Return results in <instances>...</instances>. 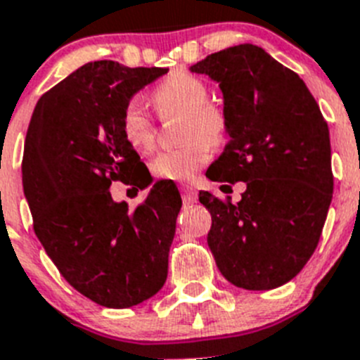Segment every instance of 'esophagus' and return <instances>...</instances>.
Here are the masks:
<instances>
[{
  "instance_id": "34e87169",
  "label": "esophagus",
  "mask_w": 360,
  "mask_h": 360,
  "mask_svg": "<svg viewBox=\"0 0 360 360\" xmlns=\"http://www.w3.org/2000/svg\"><path fill=\"white\" fill-rule=\"evenodd\" d=\"M180 193H182V200L186 203H195L196 198H198V193H196L195 187L187 186V184L180 186Z\"/></svg>"
}]
</instances>
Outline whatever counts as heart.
Instances as JSON below:
<instances>
[{
    "instance_id": "obj_1",
    "label": "heart",
    "mask_w": 360,
    "mask_h": 360,
    "mask_svg": "<svg viewBox=\"0 0 360 360\" xmlns=\"http://www.w3.org/2000/svg\"><path fill=\"white\" fill-rule=\"evenodd\" d=\"M153 104L160 117L182 115L180 148L165 149L151 160V173L162 180L186 182L195 176L211 158V146L227 141L229 120L225 111L209 103L207 84L196 75L176 70L153 90ZM120 131L133 149L151 151L157 126L141 98H129L120 113Z\"/></svg>"
}]
</instances>
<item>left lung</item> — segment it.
Masks as SVG:
<instances>
[{
    "instance_id": "left-lung-1",
    "label": "left lung",
    "mask_w": 360,
    "mask_h": 360,
    "mask_svg": "<svg viewBox=\"0 0 360 360\" xmlns=\"http://www.w3.org/2000/svg\"><path fill=\"white\" fill-rule=\"evenodd\" d=\"M219 84L231 141L207 169L212 182H245L238 203L202 191L207 243L219 272L245 290L278 288L319 243L333 193L328 124L297 73L256 44L191 66Z\"/></svg>"
}]
</instances>
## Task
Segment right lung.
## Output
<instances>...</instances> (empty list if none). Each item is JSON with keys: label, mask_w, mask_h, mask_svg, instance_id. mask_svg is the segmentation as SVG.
<instances>
[{"label": "right lung", "mask_w": 360, "mask_h": 360, "mask_svg": "<svg viewBox=\"0 0 360 360\" xmlns=\"http://www.w3.org/2000/svg\"><path fill=\"white\" fill-rule=\"evenodd\" d=\"M164 73L86 63L37 101L28 124L21 171L34 232L63 278L101 307H135L167 278L182 207L176 186L157 182L135 211L110 193L115 180L139 189L151 182L120 113Z\"/></svg>", "instance_id": "obj_1"}]
</instances>
